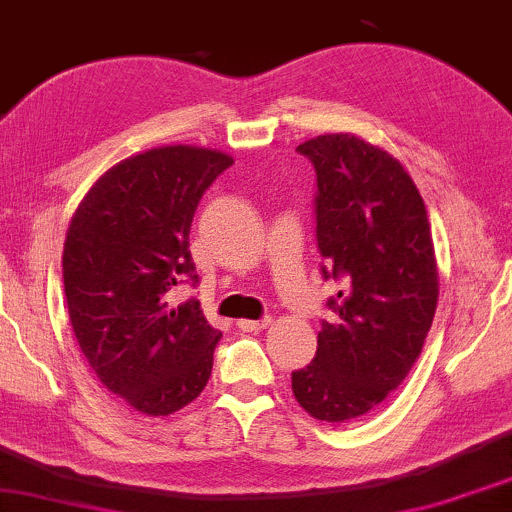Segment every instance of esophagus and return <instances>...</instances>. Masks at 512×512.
Instances as JSON below:
<instances>
[{
	"instance_id": "esophagus-1",
	"label": "esophagus",
	"mask_w": 512,
	"mask_h": 512,
	"mask_svg": "<svg viewBox=\"0 0 512 512\" xmlns=\"http://www.w3.org/2000/svg\"><path fill=\"white\" fill-rule=\"evenodd\" d=\"M272 324V317L264 319H238V329L240 331H262Z\"/></svg>"
}]
</instances>
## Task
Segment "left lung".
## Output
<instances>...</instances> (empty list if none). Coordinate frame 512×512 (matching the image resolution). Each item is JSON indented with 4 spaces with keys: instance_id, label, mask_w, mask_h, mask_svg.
Here are the masks:
<instances>
[{
    "instance_id": "obj_1",
    "label": "left lung",
    "mask_w": 512,
    "mask_h": 512,
    "mask_svg": "<svg viewBox=\"0 0 512 512\" xmlns=\"http://www.w3.org/2000/svg\"><path fill=\"white\" fill-rule=\"evenodd\" d=\"M317 171V248L329 298L317 355L293 372V396L315 420L350 422L372 412L408 377L439 300L432 226L396 157L353 133L298 145Z\"/></svg>"
}]
</instances>
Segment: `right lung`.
<instances>
[{
    "mask_svg": "<svg viewBox=\"0 0 512 512\" xmlns=\"http://www.w3.org/2000/svg\"><path fill=\"white\" fill-rule=\"evenodd\" d=\"M226 152L164 145L121 159L92 183L64 243L73 334L95 377L128 408L174 415L200 396L221 331L200 300L169 307L164 293L197 281L188 233Z\"/></svg>",
    "mask_w": 512,
    "mask_h": 512,
    "instance_id": "1",
    "label": "right lung"
}]
</instances>
